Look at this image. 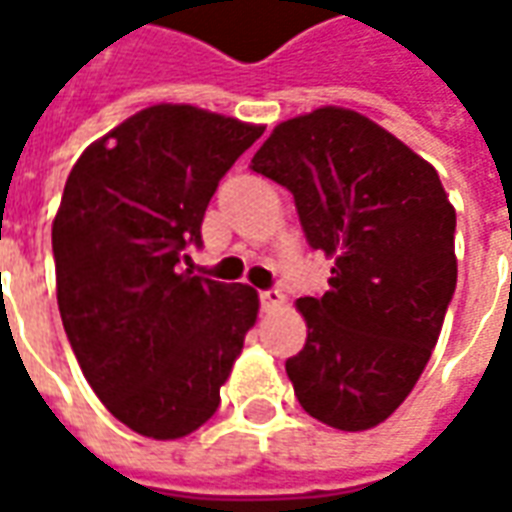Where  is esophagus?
Listing matches in <instances>:
<instances>
[{"mask_svg":"<svg viewBox=\"0 0 512 512\" xmlns=\"http://www.w3.org/2000/svg\"><path fill=\"white\" fill-rule=\"evenodd\" d=\"M260 304H263V310H279L285 304V293L282 290H263L260 293Z\"/></svg>","mask_w":512,"mask_h":512,"instance_id":"esophagus-1","label":"esophagus"}]
</instances>
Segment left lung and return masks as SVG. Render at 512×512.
<instances>
[{
  "label": "left lung",
  "mask_w": 512,
  "mask_h": 512,
  "mask_svg": "<svg viewBox=\"0 0 512 512\" xmlns=\"http://www.w3.org/2000/svg\"><path fill=\"white\" fill-rule=\"evenodd\" d=\"M252 169L293 194L329 290L296 301L307 343L285 362L301 408L337 430L395 414L455 293V208L439 172L376 120L321 106L279 123Z\"/></svg>",
  "instance_id": "obj_1"
}]
</instances>
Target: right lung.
<instances>
[{
	"instance_id": "obj_1",
	"label": "right lung",
	"mask_w": 512,
	"mask_h": 512,
	"mask_svg": "<svg viewBox=\"0 0 512 512\" xmlns=\"http://www.w3.org/2000/svg\"><path fill=\"white\" fill-rule=\"evenodd\" d=\"M266 126L153 104L73 164L51 224L57 304L87 384L112 417L183 439L213 417L260 299L180 271L213 191Z\"/></svg>"
}]
</instances>
